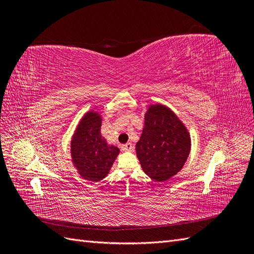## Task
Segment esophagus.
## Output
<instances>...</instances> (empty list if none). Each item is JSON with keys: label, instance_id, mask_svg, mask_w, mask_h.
<instances>
[{"label": "esophagus", "instance_id": "esophagus-1", "mask_svg": "<svg viewBox=\"0 0 254 254\" xmlns=\"http://www.w3.org/2000/svg\"><path fill=\"white\" fill-rule=\"evenodd\" d=\"M122 149L124 150V151H132L133 145L131 143H126L125 145L122 146Z\"/></svg>", "mask_w": 254, "mask_h": 254}]
</instances>
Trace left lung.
<instances>
[{"instance_id":"left-lung-1","label":"left lung","mask_w":254,"mask_h":254,"mask_svg":"<svg viewBox=\"0 0 254 254\" xmlns=\"http://www.w3.org/2000/svg\"><path fill=\"white\" fill-rule=\"evenodd\" d=\"M190 146L188 127L171 108L161 103L147 106L135 151L149 178L162 182L178 174L190 156Z\"/></svg>"}]
</instances>
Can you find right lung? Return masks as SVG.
Returning <instances> with one entry per match:
<instances>
[{"instance_id": "1", "label": "right lung", "mask_w": 254, "mask_h": 254, "mask_svg": "<svg viewBox=\"0 0 254 254\" xmlns=\"http://www.w3.org/2000/svg\"><path fill=\"white\" fill-rule=\"evenodd\" d=\"M103 117L91 109L79 120L71 140V161L82 179L97 182L108 176L120 148L101 133Z\"/></svg>"}]
</instances>
